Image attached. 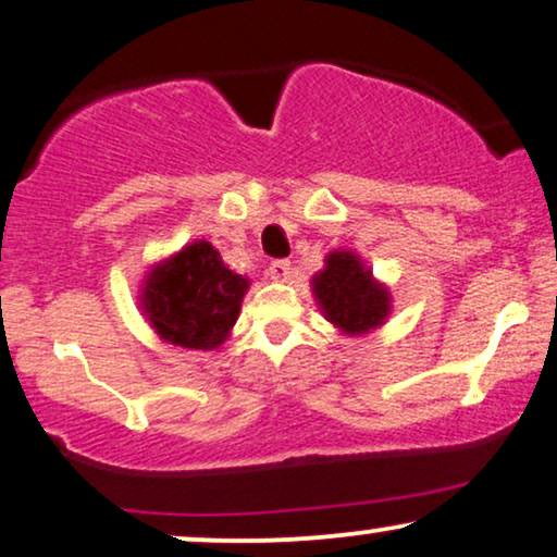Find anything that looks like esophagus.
<instances>
[{
	"label": "esophagus",
	"instance_id": "1",
	"mask_svg": "<svg viewBox=\"0 0 557 557\" xmlns=\"http://www.w3.org/2000/svg\"><path fill=\"white\" fill-rule=\"evenodd\" d=\"M269 276L273 281H288V276H292V261H286V258H278V261H273L269 265Z\"/></svg>",
	"mask_w": 557,
	"mask_h": 557
}]
</instances>
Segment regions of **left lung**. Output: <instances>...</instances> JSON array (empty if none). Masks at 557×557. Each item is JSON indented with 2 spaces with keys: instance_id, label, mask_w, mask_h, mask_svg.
<instances>
[{
  "instance_id": "left-lung-1",
  "label": "left lung",
  "mask_w": 557,
  "mask_h": 557,
  "mask_svg": "<svg viewBox=\"0 0 557 557\" xmlns=\"http://www.w3.org/2000/svg\"><path fill=\"white\" fill-rule=\"evenodd\" d=\"M311 284L326 319L349 334L375 330L391 311L385 288L372 281L360 258L345 250L330 253L324 271H319Z\"/></svg>"
}]
</instances>
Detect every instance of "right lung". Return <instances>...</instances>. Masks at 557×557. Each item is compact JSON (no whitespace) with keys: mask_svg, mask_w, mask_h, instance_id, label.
<instances>
[{"mask_svg":"<svg viewBox=\"0 0 557 557\" xmlns=\"http://www.w3.org/2000/svg\"><path fill=\"white\" fill-rule=\"evenodd\" d=\"M246 288L248 281L225 269L208 240H197L149 273L141 301L159 337L212 349L223 345L238 319Z\"/></svg>","mask_w":557,"mask_h":557,"instance_id":"1","label":"right lung"}]
</instances>
